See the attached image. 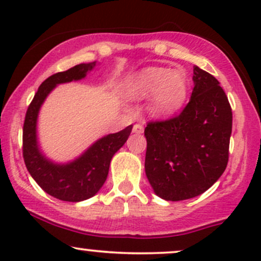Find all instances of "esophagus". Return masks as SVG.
<instances>
[{"instance_id":"1","label":"esophagus","mask_w":261,"mask_h":261,"mask_svg":"<svg viewBox=\"0 0 261 261\" xmlns=\"http://www.w3.org/2000/svg\"><path fill=\"white\" fill-rule=\"evenodd\" d=\"M133 131L135 134H142L144 133V125L142 124H135L133 127Z\"/></svg>"}]
</instances>
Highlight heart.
<instances>
[{
	"mask_svg": "<svg viewBox=\"0 0 261 261\" xmlns=\"http://www.w3.org/2000/svg\"><path fill=\"white\" fill-rule=\"evenodd\" d=\"M125 95L134 100L150 98L148 109L154 116H170L183 107L188 94L187 76L182 70L147 67L124 84Z\"/></svg>",
	"mask_w": 261,
	"mask_h": 261,
	"instance_id": "1",
	"label": "heart"
}]
</instances>
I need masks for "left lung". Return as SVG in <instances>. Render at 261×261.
I'll use <instances>...</instances> for the list:
<instances>
[{"instance_id": "8db88e82", "label": "left lung", "mask_w": 261, "mask_h": 261, "mask_svg": "<svg viewBox=\"0 0 261 261\" xmlns=\"http://www.w3.org/2000/svg\"><path fill=\"white\" fill-rule=\"evenodd\" d=\"M191 100L178 116L148 122L145 172L162 199L185 200L211 188L224 172L233 114L219 82L194 65Z\"/></svg>"}]
</instances>
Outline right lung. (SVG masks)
<instances>
[{
  "label": "right lung",
  "mask_w": 261,
  "mask_h": 261,
  "mask_svg": "<svg viewBox=\"0 0 261 261\" xmlns=\"http://www.w3.org/2000/svg\"><path fill=\"white\" fill-rule=\"evenodd\" d=\"M96 62L82 63L50 75L42 83L28 107L23 124V159L28 172L43 191L65 202H82L95 196L109 173L113 156L124 146L133 125L101 137L79 157L67 163H56L45 157L38 145L37 121L41 107L57 85L84 79Z\"/></svg>",
  "instance_id": "1"
}]
</instances>
